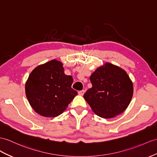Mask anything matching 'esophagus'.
<instances>
[{
    "mask_svg": "<svg viewBox=\"0 0 157 157\" xmlns=\"http://www.w3.org/2000/svg\"><path fill=\"white\" fill-rule=\"evenodd\" d=\"M84 92H85V91H84V90H82V91H80V92H79V94H81V95H83V94H84Z\"/></svg>",
    "mask_w": 157,
    "mask_h": 157,
    "instance_id": "esophagus-1",
    "label": "esophagus"
}]
</instances>
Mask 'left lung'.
I'll use <instances>...</instances> for the list:
<instances>
[{"instance_id":"1","label":"left lung","mask_w":157,"mask_h":157,"mask_svg":"<svg viewBox=\"0 0 157 157\" xmlns=\"http://www.w3.org/2000/svg\"><path fill=\"white\" fill-rule=\"evenodd\" d=\"M73 78L64 74L63 63L56 59L36 67L25 84L30 105L40 115L56 117L77 95L72 88ZM73 87V86H72Z\"/></svg>"}]
</instances>
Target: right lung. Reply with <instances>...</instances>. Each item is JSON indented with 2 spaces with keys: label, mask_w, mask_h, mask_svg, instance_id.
Here are the masks:
<instances>
[{
  "label": "right lung",
  "mask_w": 157,
  "mask_h": 157,
  "mask_svg": "<svg viewBox=\"0 0 157 157\" xmlns=\"http://www.w3.org/2000/svg\"><path fill=\"white\" fill-rule=\"evenodd\" d=\"M92 88L84 94L93 111L103 118H110L127 109L133 94V85L123 68L106 63L90 76Z\"/></svg>",
  "instance_id": "add662e5"
}]
</instances>
